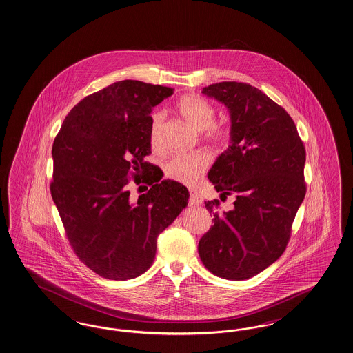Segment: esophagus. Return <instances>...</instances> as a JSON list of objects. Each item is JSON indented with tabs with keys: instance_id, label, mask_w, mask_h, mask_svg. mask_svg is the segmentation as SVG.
Here are the masks:
<instances>
[{
	"instance_id": "esophagus-1",
	"label": "esophagus",
	"mask_w": 353,
	"mask_h": 353,
	"mask_svg": "<svg viewBox=\"0 0 353 353\" xmlns=\"http://www.w3.org/2000/svg\"><path fill=\"white\" fill-rule=\"evenodd\" d=\"M189 201H190V203L192 205H201L202 203V198L198 196L197 192L196 190H189Z\"/></svg>"
}]
</instances>
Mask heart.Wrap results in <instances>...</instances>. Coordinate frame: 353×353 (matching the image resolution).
Listing matches in <instances>:
<instances>
[{
    "mask_svg": "<svg viewBox=\"0 0 353 353\" xmlns=\"http://www.w3.org/2000/svg\"><path fill=\"white\" fill-rule=\"evenodd\" d=\"M177 113L194 128L203 131L205 141L215 147H225L231 141V128L225 123L214 122L216 109L208 99L197 94H185L176 102ZM165 114L155 112L151 115L150 141L152 148L161 147V134ZM210 165V156L206 152H189L176 155L165 167L167 177L177 183L194 186Z\"/></svg>",
    "mask_w": 353,
    "mask_h": 353,
    "instance_id": "1",
    "label": "heart"
}]
</instances>
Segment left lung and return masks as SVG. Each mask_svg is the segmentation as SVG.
Wrapping results in <instances>:
<instances>
[{
  "mask_svg": "<svg viewBox=\"0 0 353 353\" xmlns=\"http://www.w3.org/2000/svg\"><path fill=\"white\" fill-rule=\"evenodd\" d=\"M203 94L225 103L231 115V145L216 159L209 180L222 201L235 194L234 209L205 201L214 226L198 254L212 273L247 280L285 251L296 210L306 194V151L286 110L252 85L223 81Z\"/></svg>",
  "mask_w": 353,
  "mask_h": 353,
  "instance_id": "8db88e82",
  "label": "left lung"
}]
</instances>
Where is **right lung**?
I'll return each mask as SVG.
<instances>
[{
  "label": "right lung",
  "instance_id": "obj_1",
  "mask_svg": "<svg viewBox=\"0 0 353 353\" xmlns=\"http://www.w3.org/2000/svg\"><path fill=\"white\" fill-rule=\"evenodd\" d=\"M173 89L123 80L81 99L52 145L51 196L72 250L109 280H130L154 263L156 240L188 205V189L161 180L151 154L152 108ZM130 179L150 189L129 201Z\"/></svg>",
  "mask_w": 353,
  "mask_h": 353
}]
</instances>
